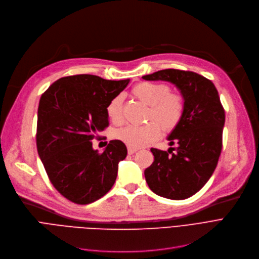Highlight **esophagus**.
<instances>
[{"label": "esophagus", "mask_w": 259, "mask_h": 259, "mask_svg": "<svg viewBox=\"0 0 259 259\" xmlns=\"http://www.w3.org/2000/svg\"><path fill=\"white\" fill-rule=\"evenodd\" d=\"M138 150L137 149H134V147H127V153L130 154V155H133V154H135V153H136Z\"/></svg>", "instance_id": "1"}]
</instances>
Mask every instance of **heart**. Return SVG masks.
Listing matches in <instances>:
<instances>
[{"instance_id": "obj_1", "label": "heart", "mask_w": 259, "mask_h": 259, "mask_svg": "<svg viewBox=\"0 0 259 259\" xmlns=\"http://www.w3.org/2000/svg\"><path fill=\"white\" fill-rule=\"evenodd\" d=\"M132 94L150 105L146 114V121L149 122L141 126L127 125L117 130L114 136L130 147L138 149L158 139L162 128L165 133L173 132L179 124L184 115L183 97L170 92L169 86L164 83L140 82L132 90ZM123 96L118 95L110 100L106 106V115L114 124H121L123 122Z\"/></svg>"}]
</instances>
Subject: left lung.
I'll use <instances>...</instances> for the list:
<instances>
[{"mask_svg": "<svg viewBox=\"0 0 259 259\" xmlns=\"http://www.w3.org/2000/svg\"><path fill=\"white\" fill-rule=\"evenodd\" d=\"M142 79L173 83L184 98L183 118L167 138L169 145L177 147L167 152L152 147L154 162L144 176L155 194L187 199L202 189L217 166L223 150L225 108L213 82L194 71L163 69Z\"/></svg>", "mask_w": 259, "mask_h": 259, "instance_id": "obj_1", "label": "left lung"}]
</instances>
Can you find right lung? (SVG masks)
<instances>
[{"label": "right lung", "mask_w": 259, "mask_h": 259, "mask_svg": "<svg viewBox=\"0 0 259 259\" xmlns=\"http://www.w3.org/2000/svg\"><path fill=\"white\" fill-rule=\"evenodd\" d=\"M128 82L68 76L54 82L41 96L36 149L55 189L73 203H92L114 186L126 146L112 140L103 153H98L92 140L108 126L106 106Z\"/></svg>", "instance_id": "1"}]
</instances>
